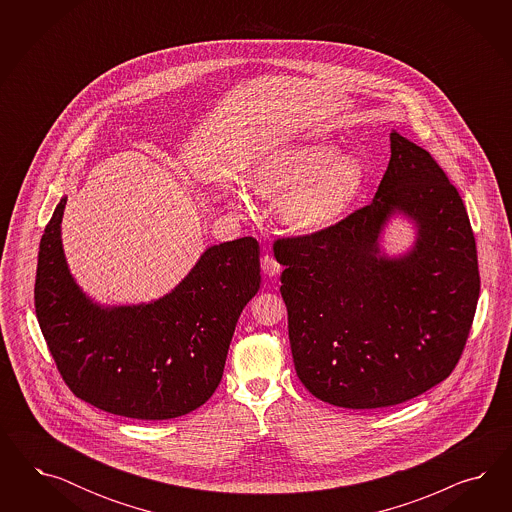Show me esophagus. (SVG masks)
<instances>
[{"label":"esophagus","mask_w":512,"mask_h":512,"mask_svg":"<svg viewBox=\"0 0 512 512\" xmlns=\"http://www.w3.org/2000/svg\"><path fill=\"white\" fill-rule=\"evenodd\" d=\"M261 266H263V272L266 276H276V274H279V270H281V264L272 255H268V253L263 255Z\"/></svg>","instance_id":"34e87169"}]
</instances>
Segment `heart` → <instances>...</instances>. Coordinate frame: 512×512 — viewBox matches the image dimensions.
Returning a JSON list of instances; mask_svg holds the SVG:
<instances>
[{
    "instance_id": "obj_1",
    "label": "heart",
    "mask_w": 512,
    "mask_h": 512,
    "mask_svg": "<svg viewBox=\"0 0 512 512\" xmlns=\"http://www.w3.org/2000/svg\"><path fill=\"white\" fill-rule=\"evenodd\" d=\"M366 169L357 155H340L330 142H304L272 155L253 176L255 191L281 199L279 214L295 231L311 233L334 223L355 201Z\"/></svg>"
}]
</instances>
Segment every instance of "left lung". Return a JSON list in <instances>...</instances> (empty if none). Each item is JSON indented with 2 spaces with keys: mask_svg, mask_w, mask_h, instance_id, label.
Instances as JSON below:
<instances>
[{
  "mask_svg": "<svg viewBox=\"0 0 512 512\" xmlns=\"http://www.w3.org/2000/svg\"><path fill=\"white\" fill-rule=\"evenodd\" d=\"M396 209L420 229L400 260L378 234ZM302 385L345 409H379L439 385L464 353L481 291L475 236L458 189L434 157L390 133L370 204L321 231L274 242Z\"/></svg>",
  "mask_w": 512,
  "mask_h": 512,
  "instance_id": "8db88e82",
  "label": "left lung"
}]
</instances>
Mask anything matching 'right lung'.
Returning <instances> with one entry per match:
<instances>
[{"label": "right lung", "mask_w": 512, "mask_h": 512, "mask_svg": "<svg viewBox=\"0 0 512 512\" xmlns=\"http://www.w3.org/2000/svg\"><path fill=\"white\" fill-rule=\"evenodd\" d=\"M63 197L39 246L35 313L69 390L127 419H176L221 381L234 326L261 287L259 242L244 236L202 253L187 278L152 304L101 308L63 257Z\"/></svg>", "instance_id": "1"}]
</instances>
